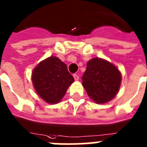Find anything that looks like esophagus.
<instances>
[{"label": "esophagus", "instance_id": "esophagus-1", "mask_svg": "<svg viewBox=\"0 0 147 147\" xmlns=\"http://www.w3.org/2000/svg\"><path fill=\"white\" fill-rule=\"evenodd\" d=\"M74 80L76 81L79 80V76L77 74H74Z\"/></svg>", "mask_w": 147, "mask_h": 147}]
</instances>
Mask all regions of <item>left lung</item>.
Returning <instances> with one entry per match:
<instances>
[{
  "label": "left lung",
  "mask_w": 147,
  "mask_h": 147,
  "mask_svg": "<svg viewBox=\"0 0 147 147\" xmlns=\"http://www.w3.org/2000/svg\"><path fill=\"white\" fill-rule=\"evenodd\" d=\"M82 80V86L91 99L97 104H104L118 93L122 75L112 63L94 58L87 63Z\"/></svg>",
  "instance_id": "left-lung-1"
}]
</instances>
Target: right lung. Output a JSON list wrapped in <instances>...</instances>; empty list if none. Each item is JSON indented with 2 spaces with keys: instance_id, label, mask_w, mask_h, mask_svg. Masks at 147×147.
<instances>
[{
  "instance_id": "obj_1",
  "label": "right lung",
  "mask_w": 147,
  "mask_h": 147,
  "mask_svg": "<svg viewBox=\"0 0 147 147\" xmlns=\"http://www.w3.org/2000/svg\"><path fill=\"white\" fill-rule=\"evenodd\" d=\"M31 80L39 96L49 104L59 103L74 81L67 65L55 56L39 63L33 70Z\"/></svg>"
}]
</instances>
